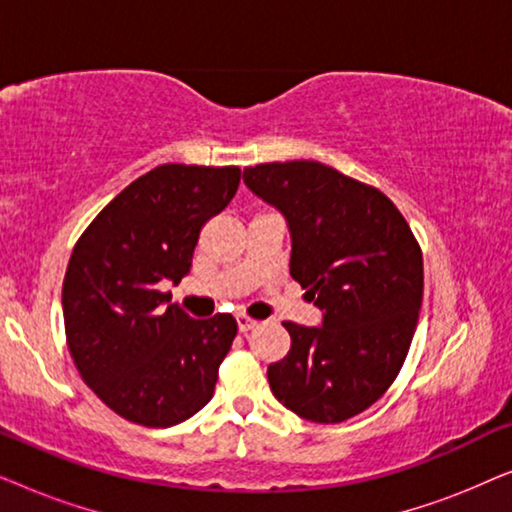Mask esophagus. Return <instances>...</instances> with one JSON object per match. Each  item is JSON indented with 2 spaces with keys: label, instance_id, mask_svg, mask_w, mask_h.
Here are the masks:
<instances>
[{
  "label": "esophagus",
  "instance_id": "obj_1",
  "mask_svg": "<svg viewBox=\"0 0 512 512\" xmlns=\"http://www.w3.org/2000/svg\"><path fill=\"white\" fill-rule=\"evenodd\" d=\"M258 321L247 317V314H237V328H240V333H249L251 328H256Z\"/></svg>",
  "mask_w": 512,
  "mask_h": 512
}]
</instances>
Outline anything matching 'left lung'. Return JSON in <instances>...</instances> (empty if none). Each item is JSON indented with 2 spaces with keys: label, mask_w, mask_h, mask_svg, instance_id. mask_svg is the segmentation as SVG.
I'll use <instances>...</instances> for the list:
<instances>
[{
  "label": "left lung",
  "mask_w": 512,
  "mask_h": 512,
  "mask_svg": "<svg viewBox=\"0 0 512 512\" xmlns=\"http://www.w3.org/2000/svg\"><path fill=\"white\" fill-rule=\"evenodd\" d=\"M291 228V277L324 326L284 321L291 349L268 368L272 394L298 417L338 424L370 408L401 373L424 293L417 237L380 188L317 160L244 170Z\"/></svg>",
  "instance_id": "1"
}]
</instances>
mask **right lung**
<instances>
[{
	"label": "right lung",
	"instance_id": "1",
	"mask_svg": "<svg viewBox=\"0 0 512 512\" xmlns=\"http://www.w3.org/2000/svg\"><path fill=\"white\" fill-rule=\"evenodd\" d=\"M240 177L235 165H158L74 244L62 282L69 354L83 382L128 422L179 424L214 396L237 321L165 310L158 284L191 270L200 228L228 207Z\"/></svg>",
	"mask_w": 512,
	"mask_h": 512
}]
</instances>
